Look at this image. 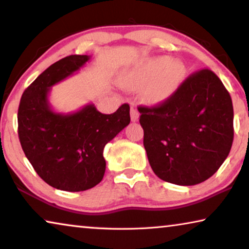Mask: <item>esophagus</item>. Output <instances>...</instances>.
I'll return each instance as SVG.
<instances>
[{"mask_svg":"<svg viewBox=\"0 0 249 249\" xmlns=\"http://www.w3.org/2000/svg\"><path fill=\"white\" fill-rule=\"evenodd\" d=\"M130 118H131L132 122L138 121V119H139V112L137 110V107H136L135 104H131V107H130Z\"/></svg>","mask_w":249,"mask_h":249,"instance_id":"34e87169","label":"esophagus"}]
</instances>
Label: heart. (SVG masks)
<instances>
[{"mask_svg": "<svg viewBox=\"0 0 249 249\" xmlns=\"http://www.w3.org/2000/svg\"><path fill=\"white\" fill-rule=\"evenodd\" d=\"M186 77L187 67L181 60L162 55L142 61L122 76L120 83L129 90L145 88L142 98L149 104H160L177 93Z\"/></svg>", "mask_w": 249, "mask_h": 249, "instance_id": "b5f03b06", "label": "heart"}]
</instances>
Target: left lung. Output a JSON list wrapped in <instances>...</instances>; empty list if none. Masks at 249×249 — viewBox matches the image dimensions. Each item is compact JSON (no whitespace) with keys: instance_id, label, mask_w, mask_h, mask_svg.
Segmentation results:
<instances>
[{"instance_id":"1","label":"left lung","mask_w":249,"mask_h":249,"mask_svg":"<svg viewBox=\"0 0 249 249\" xmlns=\"http://www.w3.org/2000/svg\"><path fill=\"white\" fill-rule=\"evenodd\" d=\"M138 111L148 162L166 182L194 186L205 181L229 155L232 101L213 71H197L168 101Z\"/></svg>"}]
</instances>
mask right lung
Segmentation results:
<instances>
[{"label": "right lung", "mask_w": 249, "mask_h": 249, "mask_svg": "<svg viewBox=\"0 0 249 249\" xmlns=\"http://www.w3.org/2000/svg\"><path fill=\"white\" fill-rule=\"evenodd\" d=\"M89 60V55H70L53 63L20 100L18 135L26 158L44 181L64 192H83L102 181L105 145L130 124L128 104L112 114L101 113L94 104L71 113H60L51 107L52 86Z\"/></svg>", "instance_id": "right-lung-1"}]
</instances>
